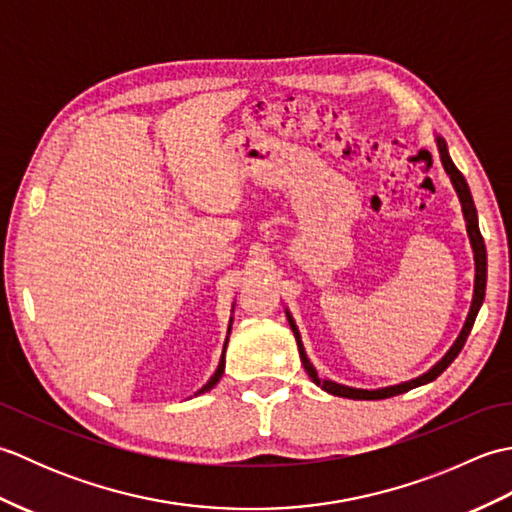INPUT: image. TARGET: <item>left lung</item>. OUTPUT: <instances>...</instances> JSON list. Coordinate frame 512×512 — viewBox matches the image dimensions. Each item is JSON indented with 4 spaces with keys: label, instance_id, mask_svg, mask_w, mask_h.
Listing matches in <instances>:
<instances>
[{
    "label": "left lung",
    "instance_id": "1",
    "mask_svg": "<svg viewBox=\"0 0 512 512\" xmlns=\"http://www.w3.org/2000/svg\"><path fill=\"white\" fill-rule=\"evenodd\" d=\"M436 145H438V151H440L442 167H444V171H447V176L451 178L453 189H455V193H458V198H460L464 222H466V233H469L471 248H473L475 286H473V301H471L469 317H466L464 328L458 334V339H455V343L449 347V352L444 354L440 361L429 369V372H424V374L411 378V380H405V383H398V385H389V387H380V389H356V387H347V385H341V383H334V380L321 378L317 374V369H314V365L310 363V358L306 354V347H303V343H301V334H299L297 323H295V319H292L290 310L286 308V319L290 323L292 334H295V339H297V347H299V356H301L303 367H306V372L312 378V383L319 385L323 391H328V394H332V396L352 398V400H383V398H389V396L405 394V391H409L413 387H420V385L431 383V380H436L444 372V369H447L455 361V356L462 352V347H464L466 339H469V334H471V328H473V323H475L477 312H480V308H482L484 295H486V246H484V239H482V233H480V224H477V211H475V204H473V195H471L469 184H466L460 169L453 165V160L449 156L447 140H444L442 136H436Z\"/></svg>",
    "mask_w": 512,
    "mask_h": 512
}]
</instances>
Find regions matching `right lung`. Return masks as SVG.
Listing matches in <instances>:
<instances>
[{
  "mask_svg": "<svg viewBox=\"0 0 512 512\" xmlns=\"http://www.w3.org/2000/svg\"><path fill=\"white\" fill-rule=\"evenodd\" d=\"M231 325H233V317H231V323H228V332H226V341H224V347H222V356H220V363H217V369H215V374L209 378V383H206L198 394H204V391H209V389H213L217 383H220V378H222V374H224V365H226V345H228V334H231ZM195 394V396H198Z\"/></svg>",
  "mask_w": 512,
  "mask_h": 512,
  "instance_id": "obj_1",
  "label": "right lung"
}]
</instances>
